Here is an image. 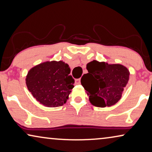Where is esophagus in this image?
Here are the masks:
<instances>
[{
  "label": "esophagus",
  "instance_id": "34e87169",
  "mask_svg": "<svg viewBox=\"0 0 152 152\" xmlns=\"http://www.w3.org/2000/svg\"><path fill=\"white\" fill-rule=\"evenodd\" d=\"M75 83L76 84V85H80V78L76 79V80H75Z\"/></svg>",
  "mask_w": 152,
  "mask_h": 152
}]
</instances>
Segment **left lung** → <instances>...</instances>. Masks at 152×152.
<instances>
[{"label": "left lung", "mask_w": 152, "mask_h": 152, "mask_svg": "<svg viewBox=\"0 0 152 152\" xmlns=\"http://www.w3.org/2000/svg\"><path fill=\"white\" fill-rule=\"evenodd\" d=\"M88 73L81 78V85L97 107L115 105L121 98L128 85L130 72L121 64H108L94 60L87 63Z\"/></svg>", "instance_id": "8db88e82"}]
</instances>
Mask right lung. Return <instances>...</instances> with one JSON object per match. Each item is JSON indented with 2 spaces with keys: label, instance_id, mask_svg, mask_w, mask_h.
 I'll use <instances>...</instances> for the list:
<instances>
[{
  "label": "right lung",
  "instance_id": "obj_1",
  "mask_svg": "<svg viewBox=\"0 0 152 152\" xmlns=\"http://www.w3.org/2000/svg\"><path fill=\"white\" fill-rule=\"evenodd\" d=\"M68 64L59 61H46L29 70L26 84L36 100L47 107L63 106L74 88V80Z\"/></svg>",
  "mask_w": 152,
  "mask_h": 152
}]
</instances>
